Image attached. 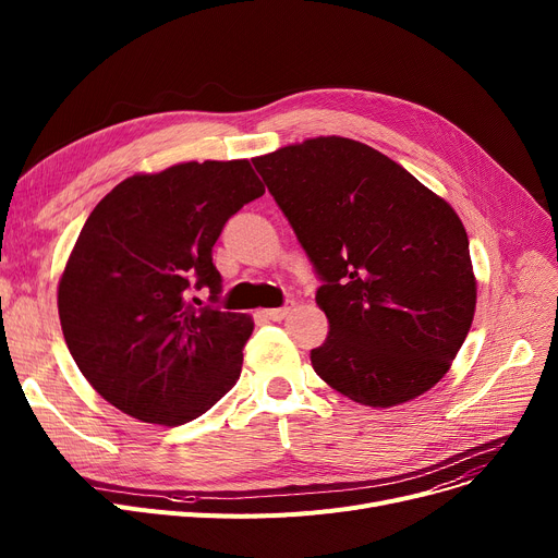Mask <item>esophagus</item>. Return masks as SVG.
I'll return each mask as SVG.
<instances>
[{
	"mask_svg": "<svg viewBox=\"0 0 558 558\" xmlns=\"http://www.w3.org/2000/svg\"><path fill=\"white\" fill-rule=\"evenodd\" d=\"M294 307H296V303H294V301H284V305H282V307L264 310V316L271 318V320H282V318H287L291 312H294Z\"/></svg>",
	"mask_w": 558,
	"mask_h": 558,
	"instance_id": "obj_1",
	"label": "esophagus"
}]
</instances>
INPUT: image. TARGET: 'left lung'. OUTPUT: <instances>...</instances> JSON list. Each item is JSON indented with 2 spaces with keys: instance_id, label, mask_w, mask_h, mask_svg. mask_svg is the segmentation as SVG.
<instances>
[{
  "instance_id": "obj_1",
  "label": "left lung",
  "mask_w": 558,
  "mask_h": 558,
  "mask_svg": "<svg viewBox=\"0 0 558 558\" xmlns=\"http://www.w3.org/2000/svg\"><path fill=\"white\" fill-rule=\"evenodd\" d=\"M324 282L330 332L320 379L368 407L412 400L441 379L471 330L477 282L450 205L404 167L348 137L253 158Z\"/></svg>"
}]
</instances>
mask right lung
<instances>
[{
    "instance_id": "obj_1",
    "label": "right lung",
    "mask_w": 558,
    "mask_h": 558,
    "mask_svg": "<svg viewBox=\"0 0 558 558\" xmlns=\"http://www.w3.org/2000/svg\"><path fill=\"white\" fill-rule=\"evenodd\" d=\"M262 194L248 160H205L131 175L97 203L58 284V314L78 371L112 407L183 425L238 383L253 318L190 294L219 301L213 246Z\"/></svg>"
}]
</instances>
